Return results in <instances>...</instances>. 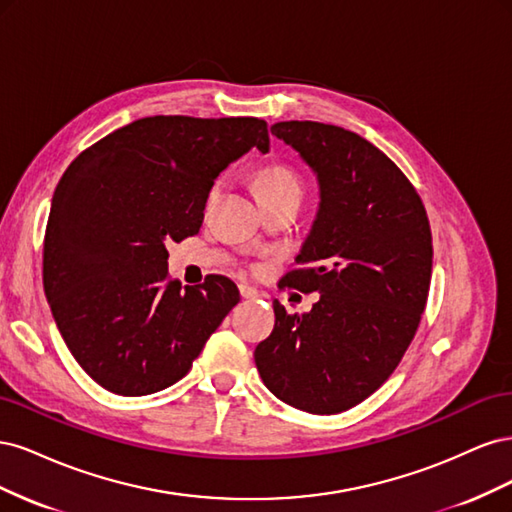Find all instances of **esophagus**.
Here are the masks:
<instances>
[{"mask_svg": "<svg viewBox=\"0 0 512 512\" xmlns=\"http://www.w3.org/2000/svg\"><path fill=\"white\" fill-rule=\"evenodd\" d=\"M239 292H241V297H243V299H247V301H254V299H258V292H256L254 288L247 286V284H241V286H239Z\"/></svg>", "mask_w": 512, "mask_h": 512, "instance_id": "obj_1", "label": "esophagus"}]
</instances>
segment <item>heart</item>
<instances>
[{"label": "heart", "instance_id": "obj_1", "mask_svg": "<svg viewBox=\"0 0 512 512\" xmlns=\"http://www.w3.org/2000/svg\"><path fill=\"white\" fill-rule=\"evenodd\" d=\"M215 192H218V185L211 190V196ZM256 192L260 198L282 196V194H301V181L297 175H294V170H290L288 166L273 164L258 173Z\"/></svg>", "mask_w": 512, "mask_h": 512}]
</instances>
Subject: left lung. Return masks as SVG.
Segmentation results:
<instances>
[{
  "label": "left lung",
  "mask_w": 512,
  "mask_h": 512,
  "mask_svg": "<svg viewBox=\"0 0 512 512\" xmlns=\"http://www.w3.org/2000/svg\"><path fill=\"white\" fill-rule=\"evenodd\" d=\"M271 134L318 179L316 218L284 282L320 299L303 316L275 301L254 359L284 404L337 414L378 391L412 342L431 282L429 220L406 175L363 136L318 121H280Z\"/></svg>",
  "instance_id": "obj_1"
}]
</instances>
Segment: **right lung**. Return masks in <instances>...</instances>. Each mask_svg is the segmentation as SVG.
<instances>
[{
  "label": "right lung",
  "mask_w": 512,
  "mask_h": 512,
  "mask_svg": "<svg viewBox=\"0 0 512 512\" xmlns=\"http://www.w3.org/2000/svg\"><path fill=\"white\" fill-rule=\"evenodd\" d=\"M254 147L269 151L256 117L156 115L104 136L59 179L44 292L76 363L106 391L141 397L175 384L239 303L224 275L170 280L166 243L196 235L213 181Z\"/></svg>",
  "instance_id": "add662e5"
}]
</instances>
